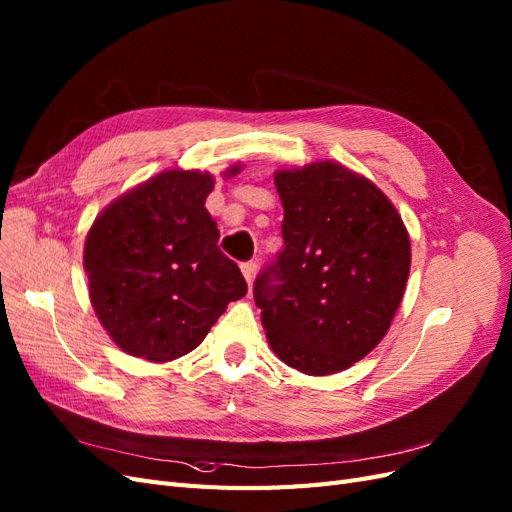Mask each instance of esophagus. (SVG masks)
Instances as JSON below:
<instances>
[{"label":"esophagus","instance_id":"1","mask_svg":"<svg viewBox=\"0 0 512 512\" xmlns=\"http://www.w3.org/2000/svg\"><path fill=\"white\" fill-rule=\"evenodd\" d=\"M240 268H242V274H244V279H246V283H248V285H251V283H253V279H255V272H257V264H255V261H246V264H242Z\"/></svg>","mask_w":512,"mask_h":512}]
</instances>
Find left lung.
<instances>
[{
  "label": "left lung",
  "mask_w": 512,
  "mask_h": 512,
  "mask_svg": "<svg viewBox=\"0 0 512 512\" xmlns=\"http://www.w3.org/2000/svg\"><path fill=\"white\" fill-rule=\"evenodd\" d=\"M283 251L255 304L274 354L306 375L339 373L386 337L410 276V236L390 199L332 160L274 173Z\"/></svg>",
  "instance_id": "8db88e82"
}]
</instances>
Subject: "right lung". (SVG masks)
<instances>
[{
    "mask_svg": "<svg viewBox=\"0 0 512 512\" xmlns=\"http://www.w3.org/2000/svg\"><path fill=\"white\" fill-rule=\"evenodd\" d=\"M240 171H225L231 178ZM214 178L169 169L115 199L85 240L94 311L115 345L152 362L180 358L206 339L246 281L221 248L206 210Z\"/></svg>",
    "mask_w": 512,
    "mask_h": 512,
    "instance_id": "obj_1",
    "label": "right lung"
}]
</instances>
